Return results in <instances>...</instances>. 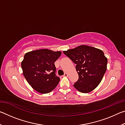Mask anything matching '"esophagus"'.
Instances as JSON below:
<instances>
[{"mask_svg":"<svg viewBox=\"0 0 125 125\" xmlns=\"http://www.w3.org/2000/svg\"><path fill=\"white\" fill-rule=\"evenodd\" d=\"M68 74L67 73H65L64 75H63V77H68Z\"/></svg>","mask_w":125,"mask_h":125,"instance_id":"34e87169","label":"esophagus"}]
</instances>
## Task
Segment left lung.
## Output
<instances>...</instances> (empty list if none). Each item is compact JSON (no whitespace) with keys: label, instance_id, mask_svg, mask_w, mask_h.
I'll list each match as a JSON object with an SVG mask.
<instances>
[{"label":"left lung","instance_id":"1","mask_svg":"<svg viewBox=\"0 0 125 125\" xmlns=\"http://www.w3.org/2000/svg\"><path fill=\"white\" fill-rule=\"evenodd\" d=\"M63 53L75 63L79 79L74 87L79 92L88 93L95 89L102 80L107 69V58L102 50L80 45Z\"/></svg>","mask_w":125,"mask_h":125}]
</instances>
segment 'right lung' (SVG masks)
Masks as SVG:
<instances>
[{"mask_svg":"<svg viewBox=\"0 0 125 125\" xmlns=\"http://www.w3.org/2000/svg\"><path fill=\"white\" fill-rule=\"evenodd\" d=\"M61 51L40 49L27 52L21 62L22 73L33 89L47 94L55 89L60 78L56 75L54 62L61 56Z\"/></svg>","mask_w":125,"mask_h":125,"instance_id":"obj_1","label":"right lung"}]
</instances>
